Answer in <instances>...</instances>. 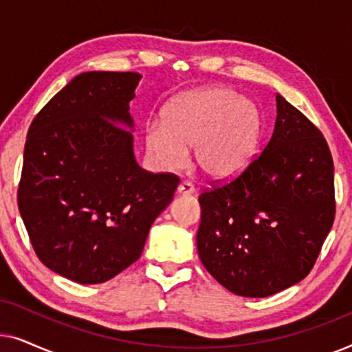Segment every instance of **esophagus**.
Listing matches in <instances>:
<instances>
[{
    "label": "esophagus",
    "instance_id": "esophagus-1",
    "mask_svg": "<svg viewBox=\"0 0 352 352\" xmlns=\"http://www.w3.org/2000/svg\"><path fill=\"white\" fill-rule=\"evenodd\" d=\"M177 194L179 195H192L195 194V187L189 181H182L179 186H177Z\"/></svg>",
    "mask_w": 352,
    "mask_h": 352
}]
</instances>
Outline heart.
<instances>
[{"label":"heart","instance_id":"1","mask_svg":"<svg viewBox=\"0 0 352 352\" xmlns=\"http://www.w3.org/2000/svg\"><path fill=\"white\" fill-rule=\"evenodd\" d=\"M259 112L234 89L210 86L176 96L163 109V122L144 131L147 152L163 170H177L195 147L197 166L213 179H229L252 160L259 139Z\"/></svg>","mask_w":352,"mask_h":352}]
</instances>
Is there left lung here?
<instances>
[{
    "label": "left lung",
    "mask_w": 352,
    "mask_h": 352,
    "mask_svg": "<svg viewBox=\"0 0 352 352\" xmlns=\"http://www.w3.org/2000/svg\"><path fill=\"white\" fill-rule=\"evenodd\" d=\"M264 151L223 186L201 192L199 256L235 295L271 296L311 272L335 219L333 160L319 128L276 96Z\"/></svg>",
    "instance_id": "1"
}]
</instances>
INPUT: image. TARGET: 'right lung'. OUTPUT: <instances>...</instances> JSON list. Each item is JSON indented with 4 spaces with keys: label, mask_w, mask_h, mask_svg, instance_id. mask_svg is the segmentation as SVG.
Wrapping results in <instances>:
<instances>
[{
    "label": "right lung",
    "mask_w": 352,
    "mask_h": 352,
    "mask_svg": "<svg viewBox=\"0 0 352 352\" xmlns=\"http://www.w3.org/2000/svg\"><path fill=\"white\" fill-rule=\"evenodd\" d=\"M141 75L86 72L28 128L19 211L40 261L76 283H102L141 256L179 177L133 152L129 102Z\"/></svg>",
    "instance_id": "add662e5"
}]
</instances>
